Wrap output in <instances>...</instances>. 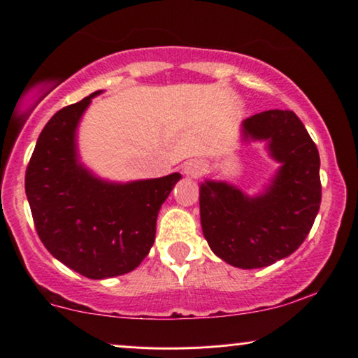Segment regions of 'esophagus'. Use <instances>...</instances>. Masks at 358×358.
<instances>
[{
  "label": "esophagus",
  "mask_w": 358,
  "mask_h": 358,
  "mask_svg": "<svg viewBox=\"0 0 358 358\" xmlns=\"http://www.w3.org/2000/svg\"><path fill=\"white\" fill-rule=\"evenodd\" d=\"M205 170H206L205 164L200 160H189L183 166V173L187 176H198V175H201Z\"/></svg>",
  "instance_id": "34e87169"
}]
</instances>
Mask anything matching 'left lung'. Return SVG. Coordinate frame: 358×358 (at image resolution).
<instances>
[{"instance_id":"1","label":"left lung","mask_w":358,"mask_h":358,"mask_svg":"<svg viewBox=\"0 0 358 358\" xmlns=\"http://www.w3.org/2000/svg\"><path fill=\"white\" fill-rule=\"evenodd\" d=\"M243 140H262L279 164L261 194L226 182L200 187L201 228L211 251L241 269L266 268L304 243L320 208V158L292 110H266L243 120Z\"/></svg>"}]
</instances>
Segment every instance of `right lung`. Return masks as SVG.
I'll return each instance as SVG.
<instances>
[{
  "label": "right lung",
  "mask_w": 358,
  "mask_h": 358,
  "mask_svg": "<svg viewBox=\"0 0 358 358\" xmlns=\"http://www.w3.org/2000/svg\"><path fill=\"white\" fill-rule=\"evenodd\" d=\"M90 94L56 112L41 132L26 170L36 231L51 255L89 279L134 271L155 241L157 216L175 183L162 178L114 183L79 162L76 132Z\"/></svg>",
  "instance_id": "1"
}]
</instances>
